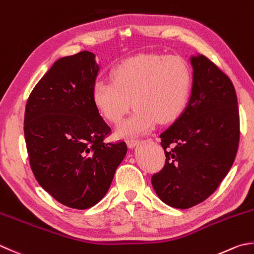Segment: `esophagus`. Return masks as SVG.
Listing matches in <instances>:
<instances>
[{"instance_id": "obj_1", "label": "esophagus", "mask_w": 254, "mask_h": 254, "mask_svg": "<svg viewBox=\"0 0 254 254\" xmlns=\"http://www.w3.org/2000/svg\"><path fill=\"white\" fill-rule=\"evenodd\" d=\"M126 143H127L128 148H133L135 146H137L138 143H139V140L138 139H127Z\"/></svg>"}]
</instances>
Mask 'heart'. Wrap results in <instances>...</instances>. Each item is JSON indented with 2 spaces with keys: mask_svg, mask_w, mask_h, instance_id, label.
Masks as SVG:
<instances>
[{
  "mask_svg": "<svg viewBox=\"0 0 254 254\" xmlns=\"http://www.w3.org/2000/svg\"><path fill=\"white\" fill-rule=\"evenodd\" d=\"M191 73L177 56L141 54L117 64L111 71V83L94 85L92 99L105 121L118 124L131 106L132 115L115 135L119 138L139 136L157 123L177 121L188 105Z\"/></svg>",
  "mask_w": 254,
  "mask_h": 254,
  "instance_id": "1",
  "label": "heart"
}]
</instances>
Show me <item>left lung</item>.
I'll return each instance as SVG.
<instances>
[{"label": "left lung", "mask_w": 254, "mask_h": 254, "mask_svg": "<svg viewBox=\"0 0 254 254\" xmlns=\"http://www.w3.org/2000/svg\"><path fill=\"white\" fill-rule=\"evenodd\" d=\"M192 89L183 115L160 135L165 166L151 178L170 207L189 209L217 190L230 170L240 139L231 79L203 55L190 59Z\"/></svg>", "instance_id": "8db88e82"}]
</instances>
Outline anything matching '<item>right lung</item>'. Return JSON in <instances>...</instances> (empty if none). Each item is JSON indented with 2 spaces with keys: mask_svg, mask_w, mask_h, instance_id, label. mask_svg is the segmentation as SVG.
<instances>
[{
  "mask_svg": "<svg viewBox=\"0 0 254 254\" xmlns=\"http://www.w3.org/2000/svg\"><path fill=\"white\" fill-rule=\"evenodd\" d=\"M99 70L93 53L62 57L33 88L24 136L37 183L66 207H93L111 187L126 156L125 141L104 142L109 127L92 92Z\"/></svg>",
  "mask_w": 254,
  "mask_h": 254,
  "instance_id": "obj_1",
  "label": "right lung"
}]
</instances>
